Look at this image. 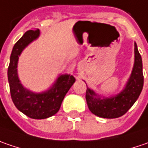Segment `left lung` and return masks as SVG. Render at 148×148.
<instances>
[{
    "mask_svg": "<svg viewBox=\"0 0 148 148\" xmlns=\"http://www.w3.org/2000/svg\"><path fill=\"white\" fill-rule=\"evenodd\" d=\"M87 85V84H86ZM143 87V61L137 44L134 43V64L124 88L113 96L105 98L87 86V104L90 112L103 119H116L129 110L138 99Z\"/></svg>",
    "mask_w": 148,
    "mask_h": 148,
    "instance_id": "obj_1",
    "label": "left lung"
}]
</instances>
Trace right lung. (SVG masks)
Listing matches in <instances>:
<instances>
[{
    "mask_svg": "<svg viewBox=\"0 0 148 148\" xmlns=\"http://www.w3.org/2000/svg\"><path fill=\"white\" fill-rule=\"evenodd\" d=\"M40 30H28L13 47L8 67V81L12 101L19 111L30 119H44L57 113L63 99L75 82L71 74H60L48 90L35 93L23 86L18 77L19 56L31 42L40 36Z\"/></svg>",
    "mask_w": 148,
    "mask_h": 148,
    "instance_id": "add662e5",
    "label": "right lung"
}]
</instances>
